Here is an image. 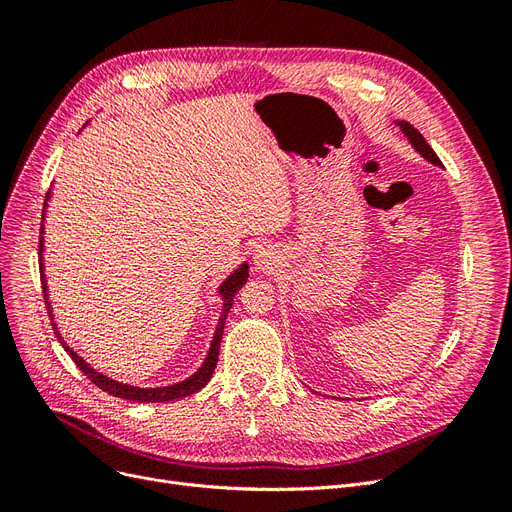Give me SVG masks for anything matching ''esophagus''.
Returning a JSON list of instances; mask_svg holds the SVG:
<instances>
[{
	"mask_svg": "<svg viewBox=\"0 0 512 512\" xmlns=\"http://www.w3.org/2000/svg\"><path fill=\"white\" fill-rule=\"evenodd\" d=\"M254 262H256V267L258 269H271L273 265H275V252H273V247L271 245H258L256 250H254Z\"/></svg>",
	"mask_w": 512,
	"mask_h": 512,
	"instance_id": "34e87169",
	"label": "esophagus"
}]
</instances>
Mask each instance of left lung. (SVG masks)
Masks as SVG:
<instances>
[{
	"instance_id": "8db88e82",
	"label": "left lung",
	"mask_w": 512,
	"mask_h": 512,
	"mask_svg": "<svg viewBox=\"0 0 512 512\" xmlns=\"http://www.w3.org/2000/svg\"><path fill=\"white\" fill-rule=\"evenodd\" d=\"M397 126L401 128V132L406 134V138H408V141L412 143V147H414L418 153H421V156H423L427 162L436 164V166H440V164H442V162H440V158L436 156V151H433V149L429 147V143L425 141L423 134L418 132L414 126H410L408 121H397Z\"/></svg>"
}]
</instances>
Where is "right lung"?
<instances>
[{
  "instance_id": "1",
  "label": "right lung",
  "mask_w": 512,
  "mask_h": 512,
  "mask_svg": "<svg viewBox=\"0 0 512 512\" xmlns=\"http://www.w3.org/2000/svg\"><path fill=\"white\" fill-rule=\"evenodd\" d=\"M46 198H51V192L46 194ZM46 207V205H44ZM44 226H42V232H40V275H42V290H44V297H46V309H49V316L53 320V307H51V301H49V286H46V280H44V262H42V250H44ZM250 267H247V262H243V265L239 269H235V273H230L226 280L222 282V286L218 288L220 297L224 299V309H222V316H220V322L218 327H215V335H213V342L209 346V352H207V359L205 363L198 367L196 374H192L188 380H181L177 384H170V386H158V389H141V386H130V384H123V382H117L113 378H108L104 374H100V371H96L94 367H91L83 356L76 354L66 342L64 337H61V333L57 331V324L53 322V329H55V335L59 339V344L66 348V352L72 356V361L76 363V367H79L83 374L94 382L98 389L106 391L108 395L113 397H121V399H130V401H141V404H160V401H175V399H181V397H188V395H194L196 391L203 389V386L211 380L213 371H215V365H218V354H220V342H222V333H224V324H226V316L230 312L232 307V299H235L237 290L247 282V275H250V271H247Z\"/></svg>"
}]
</instances>
